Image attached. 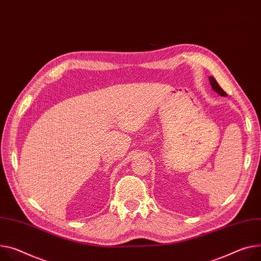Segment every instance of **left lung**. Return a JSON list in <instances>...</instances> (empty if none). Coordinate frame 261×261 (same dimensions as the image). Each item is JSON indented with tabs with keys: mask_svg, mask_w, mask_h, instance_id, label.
Here are the masks:
<instances>
[{
	"mask_svg": "<svg viewBox=\"0 0 261 261\" xmlns=\"http://www.w3.org/2000/svg\"><path fill=\"white\" fill-rule=\"evenodd\" d=\"M209 78V81H210V85H211V88L215 90L216 92H218L220 96H222V97H227V93L221 88V86L219 85V83L217 82V80L213 78L212 76H210V77H208Z\"/></svg>",
	"mask_w": 261,
	"mask_h": 261,
	"instance_id": "1",
	"label": "left lung"
}]
</instances>
